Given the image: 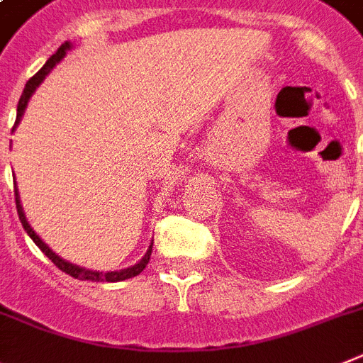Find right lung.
Listing matches in <instances>:
<instances>
[{
    "instance_id": "obj_1",
    "label": "right lung",
    "mask_w": 363,
    "mask_h": 363,
    "mask_svg": "<svg viewBox=\"0 0 363 363\" xmlns=\"http://www.w3.org/2000/svg\"><path fill=\"white\" fill-rule=\"evenodd\" d=\"M72 43L71 42H65L62 43V47H60L58 50H56L55 55L50 56L49 60L45 62V65H43L40 71L34 74L33 78H30L27 84H25V89L23 93H21V99L20 102H18V113H16V122H14V128H12V131H14L16 128H18V124L21 122V116H23L25 113V107H27V104H29L30 96L34 94V91L40 87V84H42L43 80H45V77L49 74L52 69L56 67V65L62 62V58L65 56V52L67 50H71ZM12 143V140H11ZM14 197H16V210H18V216H20V220H21V226L25 228V232L29 234V238L33 239L34 242H36V247L40 248V250L45 254L47 257H49L52 263L58 267L62 272L69 274V276L77 277V279H82V281H107V283H115V281H124V279H129V277H135L138 276V274L143 272L144 269H146V264L150 263V256H151V248H153V242H150V248L146 250V254H144V257L138 263H135L133 267H128V269L124 270H113V272H100V270H91V269H84V267H78V264L74 263H69V261H65L64 257H60L58 254H55V252L50 250L49 247H47L45 242L42 241V238L36 234L33 230V226L29 225V220H27V217H25V212H23V206H21V201H20V191H18V186H16L14 182Z\"/></svg>"
}]
</instances>
